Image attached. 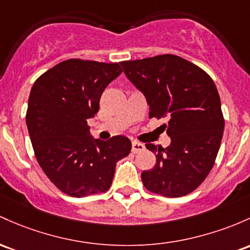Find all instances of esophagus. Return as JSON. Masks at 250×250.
Returning <instances> with one entry per match:
<instances>
[{"label": "esophagus", "instance_id": "1", "mask_svg": "<svg viewBox=\"0 0 250 250\" xmlns=\"http://www.w3.org/2000/svg\"><path fill=\"white\" fill-rule=\"evenodd\" d=\"M144 149H145V145L139 144V142H133V144H131V152L133 153H139Z\"/></svg>", "mask_w": 250, "mask_h": 250}]
</instances>
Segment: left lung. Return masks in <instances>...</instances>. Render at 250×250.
Listing matches in <instances>:
<instances>
[{"label":"left lung","mask_w":250,"mask_h":250,"mask_svg":"<svg viewBox=\"0 0 250 250\" xmlns=\"http://www.w3.org/2000/svg\"><path fill=\"white\" fill-rule=\"evenodd\" d=\"M123 71L144 94L149 117H167L171 145L147 144L156 163L141 174L145 188L165 197H182L204 182L217 156L224 130L221 100L211 77L173 54L122 62Z\"/></svg>","instance_id":"left-lung-1"}]
</instances>
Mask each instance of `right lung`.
I'll use <instances>...</instances> for the list:
<instances>
[{"instance_id":"add662e5","label":"right lung","mask_w":250,"mask_h":250,"mask_svg":"<svg viewBox=\"0 0 250 250\" xmlns=\"http://www.w3.org/2000/svg\"><path fill=\"white\" fill-rule=\"evenodd\" d=\"M121 72L117 62L68 59L33 85L26 115L33 149L48 179L68 196L105 192L117 161L130 153L128 138L95 139L87 125L100 110L104 89Z\"/></svg>"}]
</instances>
